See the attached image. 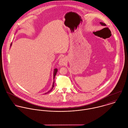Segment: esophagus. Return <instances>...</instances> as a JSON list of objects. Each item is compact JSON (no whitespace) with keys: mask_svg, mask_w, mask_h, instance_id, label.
I'll return each mask as SVG.
<instances>
[{"mask_svg":"<svg viewBox=\"0 0 128 128\" xmlns=\"http://www.w3.org/2000/svg\"><path fill=\"white\" fill-rule=\"evenodd\" d=\"M66 59L64 57H62L60 58L59 60L58 64L60 66H64L66 63Z\"/></svg>","mask_w":128,"mask_h":128,"instance_id":"obj_1","label":"esophagus"}]
</instances>
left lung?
Here are the masks:
<instances>
[{"label": "left lung", "instance_id": "left-lung-1", "mask_svg": "<svg viewBox=\"0 0 128 128\" xmlns=\"http://www.w3.org/2000/svg\"><path fill=\"white\" fill-rule=\"evenodd\" d=\"M100 24L102 26H106V24H104V23H103V22H100Z\"/></svg>", "mask_w": 128, "mask_h": 128}]
</instances>
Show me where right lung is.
<instances>
[{
  "label": "right lung",
  "instance_id": "obj_1",
  "mask_svg": "<svg viewBox=\"0 0 128 128\" xmlns=\"http://www.w3.org/2000/svg\"><path fill=\"white\" fill-rule=\"evenodd\" d=\"M12 46V43L11 44H10V46ZM54 80L55 76H56V72H58V69H57V68H54ZM54 82H53V84H52V88H50V90H48V92H46L45 94H46L50 92H51V91L53 89V88H54Z\"/></svg>",
  "mask_w": 128,
  "mask_h": 128
}]
</instances>
